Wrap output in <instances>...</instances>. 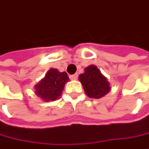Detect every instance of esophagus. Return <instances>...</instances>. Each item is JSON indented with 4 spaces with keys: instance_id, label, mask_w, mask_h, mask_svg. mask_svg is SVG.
I'll use <instances>...</instances> for the list:
<instances>
[{
    "instance_id": "obj_1",
    "label": "esophagus",
    "mask_w": 149,
    "mask_h": 149,
    "mask_svg": "<svg viewBox=\"0 0 149 149\" xmlns=\"http://www.w3.org/2000/svg\"><path fill=\"white\" fill-rule=\"evenodd\" d=\"M77 74H73V75H71L70 76V78L72 79V80H77Z\"/></svg>"
}]
</instances>
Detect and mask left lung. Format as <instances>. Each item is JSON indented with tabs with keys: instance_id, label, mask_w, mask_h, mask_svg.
<instances>
[{
	"instance_id": "8db88e82",
	"label": "left lung",
	"mask_w": 149,
	"mask_h": 149,
	"mask_svg": "<svg viewBox=\"0 0 149 149\" xmlns=\"http://www.w3.org/2000/svg\"><path fill=\"white\" fill-rule=\"evenodd\" d=\"M86 94L93 99H100L107 94L110 90L107 78L101 74L95 66H89L85 68L84 73L79 76Z\"/></svg>"
}]
</instances>
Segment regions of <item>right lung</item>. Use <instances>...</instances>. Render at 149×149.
Masks as SVG:
<instances>
[{"mask_svg":"<svg viewBox=\"0 0 149 149\" xmlns=\"http://www.w3.org/2000/svg\"><path fill=\"white\" fill-rule=\"evenodd\" d=\"M69 77L66 72H60L56 69H50L44 79L35 86L36 94L43 100H56L64 88L65 83L68 82Z\"/></svg>","mask_w":149,"mask_h":149,"instance_id":"add662e5","label":"right lung"}]
</instances>
